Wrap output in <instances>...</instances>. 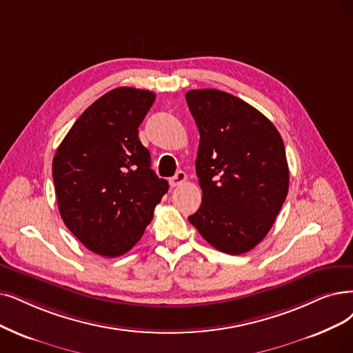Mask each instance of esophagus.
Masks as SVG:
<instances>
[{
  "instance_id": "obj_1",
  "label": "esophagus",
  "mask_w": 353,
  "mask_h": 353,
  "mask_svg": "<svg viewBox=\"0 0 353 353\" xmlns=\"http://www.w3.org/2000/svg\"><path fill=\"white\" fill-rule=\"evenodd\" d=\"M185 181H187V174L184 171H178L175 176L169 178V184H171V187H179L184 184Z\"/></svg>"
}]
</instances>
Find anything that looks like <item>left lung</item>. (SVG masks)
Wrapping results in <instances>:
<instances>
[{
  "label": "left lung",
  "instance_id": "8db88e82",
  "mask_svg": "<svg viewBox=\"0 0 353 353\" xmlns=\"http://www.w3.org/2000/svg\"><path fill=\"white\" fill-rule=\"evenodd\" d=\"M187 104L200 132L195 171L203 201L188 220L229 255L255 248L271 230L287 194L283 137L262 112L220 90H191Z\"/></svg>",
  "mask_w": 353,
  "mask_h": 353
}]
</instances>
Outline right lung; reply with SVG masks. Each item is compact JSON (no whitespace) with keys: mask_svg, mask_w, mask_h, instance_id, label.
Here are the masks:
<instances>
[{"mask_svg":"<svg viewBox=\"0 0 353 353\" xmlns=\"http://www.w3.org/2000/svg\"><path fill=\"white\" fill-rule=\"evenodd\" d=\"M154 101L148 90L120 87L98 98L54 153L52 175L66 228L91 252L116 258L143 236L168 181L150 169L139 125Z\"/></svg>","mask_w":353,"mask_h":353,"instance_id":"right-lung-1","label":"right lung"}]
</instances>
